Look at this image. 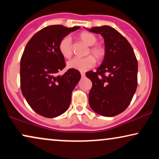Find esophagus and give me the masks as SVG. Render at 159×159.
Wrapping results in <instances>:
<instances>
[{
    "mask_svg": "<svg viewBox=\"0 0 159 159\" xmlns=\"http://www.w3.org/2000/svg\"><path fill=\"white\" fill-rule=\"evenodd\" d=\"M81 76H82V77H85V74H84V72H81Z\"/></svg>",
    "mask_w": 159,
    "mask_h": 159,
    "instance_id": "obj_1",
    "label": "esophagus"
}]
</instances>
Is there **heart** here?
<instances>
[{"instance_id": "heart-1", "label": "heart", "mask_w": 159, "mask_h": 159, "mask_svg": "<svg viewBox=\"0 0 159 159\" xmlns=\"http://www.w3.org/2000/svg\"><path fill=\"white\" fill-rule=\"evenodd\" d=\"M79 38L82 42L90 46L88 53H91L98 61L101 60L105 56V49L100 45H95L97 42V38L95 34L89 32H82L79 34ZM60 53L65 58H69L72 55V43L69 36H65L61 40L58 45ZM95 60L91 56L85 58H75L67 63L69 69H75L80 71H86L95 66Z\"/></svg>"}]
</instances>
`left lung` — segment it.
Instances as JSON below:
<instances>
[{
    "instance_id": "1",
    "label": "left lung",
    "mask_w": 159,
    "mask_h": 159,
    "mask_svg": "<svg viewBox=\"0 0 159 159\" xmlns=\"http://www.w3.org/2000/svg\"><path fill=\"white\" fill-rule=\"evenodd\" d=\"M88 30L103 36L106 51L97 71L86 73L93 82L89 103L101 116H116L128 107L136 91L138 60L131 45L114 28L104 25Z\"/></svg>"
}]
</instances>
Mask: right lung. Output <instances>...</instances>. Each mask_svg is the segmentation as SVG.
<instances>
[{"mask_svg":"<svg viewBox=\"0 0 159 159\" xmlns=\"http://www.w3.org/2000/svg\"><path fill=\"white\" fill-rule=\"evenodd\" d=\"M80 27L51 25L34 34L26 45L20 62L21 93L37 114L47 118L60 116L68 109L71 93L81 78L80 71L66 66L60 53L61 40Z\"/></svg>","mask_w":159,"mask_h":159,"instance_id":"obj_1","label":"right lung"}]
</instances>
